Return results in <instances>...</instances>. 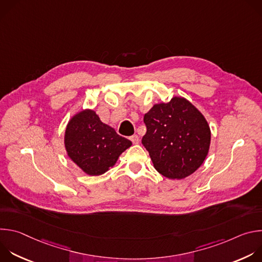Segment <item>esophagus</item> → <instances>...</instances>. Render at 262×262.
Listing matches in <instances>:
<instances>
[{
    "mask_svg": "<svg viewBox=\"0 0 262 262\" xmlns=\"http://www.w3.org/2000/svg\"><path fill=\"white\" fill-rule=\"evenodd\" d=\"M129 139H130V141H132L134 144H138V143H139V137H138L137 135L132 136Z\"/></svg>",
    "mask_w": 262,
    "mask_h": 262,
    "instance_id": "34e87169",
    "label": "esophagus"
}]
</instances>
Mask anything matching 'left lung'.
<instances>
[{"mask_svg":"<svg viewBox=\"0 0 262 262\" xmlns=\"http://www.w3.org/2000/svg\"><path fill=\"white\" fill-rule=\"evenodd\" d=\"M147 132L142 144L155 168L170 179L193 174L204 162L210 129L200 112L183 97L155 104L144 115Z\"/></svg>","mask_w":262,"mask_h":262,"instance_id":"obj_1","label":"left lung"}]
</instances>
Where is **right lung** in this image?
Here are the masks:
<instances>
[{"label": "right lung", "mask_w": 262, "mask_h": 262, "mask_svg": "<svg viewBox=\"0 0 262 262\" xmlns=\"http://www.w3.org/2000/svg\"><path fill=\"white\" fill-rule=\"evenodd\" d=\"M68 157L88 175H100L113 167L132 142L102 123L92 110L73 116L65 130Z\"/></svg>", "instance_id": "right-lung-1"}]
</instances>
